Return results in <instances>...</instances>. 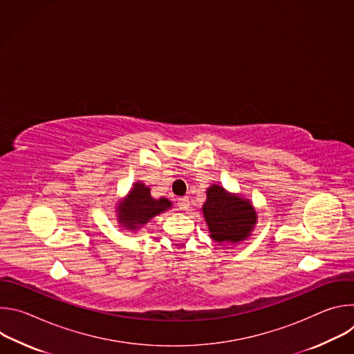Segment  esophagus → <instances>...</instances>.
I'll use <instances>...</instances> for the list:
<instances>
[{
	"label": "esophagus",
	"mask_w": 354,
	"mask_h": 354,
	"mask_svg": "<svg viewBox=\"0 0 354 354\" xmlns=\"http://www.w3.org/2000/svg\"><path fill=\"white\" fill-rule=\"evenodd\" d=\"M176 206H178L179 210H186V209H189V198H187L186 196H185V197H179Z\"/></svg>",
	"instance_id": "esophagus-1"
}]
</instances>
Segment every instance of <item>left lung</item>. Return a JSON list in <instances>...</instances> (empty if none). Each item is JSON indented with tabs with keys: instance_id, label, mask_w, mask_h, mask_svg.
I'll use <instances>...</instances> for the list:
<instances>
[{
	"instance_id": "obj_1",
	"label": "left lung",
	"mask_w": 354,
	"mask_h": 354,
	"mask_svg": "<svg viewBox=\"0 0 354 354\" xmlns=\"http://www.w3.org/2000/svg\"><path fill=\"white\" fill-rule=\"evenodd\" d=\"M203 214L216 242L243 241L257 223V213L249 201L227 193L218 185L207 189Z\"/></svg>"
}]
</instances>
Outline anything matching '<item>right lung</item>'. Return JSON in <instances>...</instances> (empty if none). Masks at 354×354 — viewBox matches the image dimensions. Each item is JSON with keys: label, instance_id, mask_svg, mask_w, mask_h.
I'll list each match as a JSON object with an SVG mask.
<instances>
[{"label": "right lung", "instance_id": "right-lung-1", "mask_svg": "<svg viewBox=\"0 0 354 354\" xmlns=\"http://www.w3.org/2000/svg\"><path fill=\"white\" fill-rule=\"evenodd\" d=\"M169 207L171 201L168 198H153L149 189L138 182L130 190L124 203L119 206V223L129 230H137Z\"/></svg>", "mask_w": 354, "mask_h": 354}]
</instances>
